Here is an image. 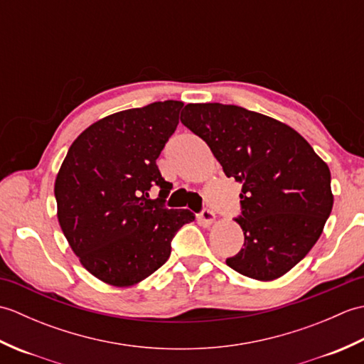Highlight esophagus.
Segmentation results:
<instances>
[{"instance_id":"1","label":"esophagus","mask_w":364,"mask_h":364,"mask_svg":"<svg viewBox=\"0 0 364 364\" xmlns=\"http://www.w3.org/2000/svg\"><path fill=\"white\" fill-rule=\"evenodd\" d=\"M198 220L202 222L205 227H210L211 223L215 220V214L211 210H208V208H205V210H202V213L198 214Z\"/></svg>"}]
</instances>
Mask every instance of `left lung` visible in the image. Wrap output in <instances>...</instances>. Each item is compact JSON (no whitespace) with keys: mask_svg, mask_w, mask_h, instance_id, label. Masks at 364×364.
Wrapping results in <instances>:
<instances>
[{"mask_svg":"<svg viewBox=\"0 0 364 364\" xmlns=\"http://www.w3.org/2000/svg\"><path fill=\"white\" fill-rule=\"evenodd\" d=\"M181 123L242 183L244 247L227 264L261 282L284 275L313 249L333 208L328 166L296 129L241 106L189 103Z\"/></svg>","mask_w":364,"mask_h":364,"instance_id":"1","label":"left lung"}]
</instances>
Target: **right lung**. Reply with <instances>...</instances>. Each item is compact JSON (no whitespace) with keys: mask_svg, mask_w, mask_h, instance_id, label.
Instances as JSON below:
<instances>
[{"mask_svg":"<svg viewBox=\"0 0 364 364\" xmlns=\"http://www.w3.org/2000/svg\"><path fill=\"white\" fill-rule=\"evenodd\" d=\"M181 102L167 100L115 112L75 139L54 183L59 225L89 272L133 286L170 257L172 239L196 219L164 206L172 184L156 159L180 122ZM159 188L153 200L149 191Z\"/></svg>","mask_w":364,"mask_h":364,"instance_id":"obj_1","label":"right lung"}]
</instances>
